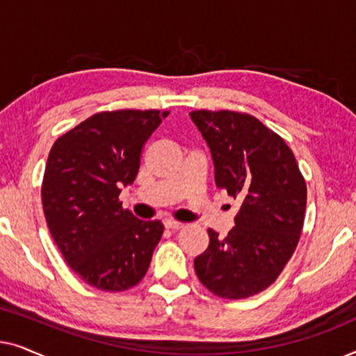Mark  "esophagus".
Masks as SVG:
<instances>
[{"label":"esophagus","mask_w":356,"mask_h":356,"mask_svg":"<svg viewBox=\"0 0 356 356\" xmlns=\"http://www.w3.org/2000/svg\"><path fill=\"white\" fill-rule=\"evenodd\" d=\"M183 227H184V223L177 222V220H167V222H165V228H168V230H173V232L181 230Z\"/></svg>","instance_id":"obj_1"}]
</instances>
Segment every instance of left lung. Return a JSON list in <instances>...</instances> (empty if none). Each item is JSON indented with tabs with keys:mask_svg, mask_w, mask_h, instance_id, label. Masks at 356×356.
Returning <instances> with one entry per match:
<instances>
[{
	"mask_svg": "<svg viewBox=\"0 0 356 356\" xmlns=\"http://www.w3.org/2000/svg\"><path fill=\"white\" fill-rule=\"evenodd\" d=\"M211 149L216 184L240 199L225 238L209 228L207 250L194 259L197 279L213 295L248 298L274 284L298 245L306 183L284 139L248 113L191 111Z\"/></svg>",
	"mask_w": 356,
	"mask_h": 356,
	"instance_id": "left-lung-1",
	"label": "left lung"
}]
</instances>
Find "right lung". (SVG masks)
<instances>
[{
	"instance_id": "1",
	"label": "right lung",
	"mask_w": 356,
	"mask_h": 356,
	"mask_svg": "<svg viewBox=\"0 0 356 356\" xmlns=\"http://www.w3.org/2000/svg\"><path fill=\"white\" fill-rule=\"evenodd\" d=\"M168 111H102L60 136L48 155L42 204L51 238L86 284L124 291L147 272L163 233L120 202L138 177L143 147Z\"/></svg>"
}]
</instances>
